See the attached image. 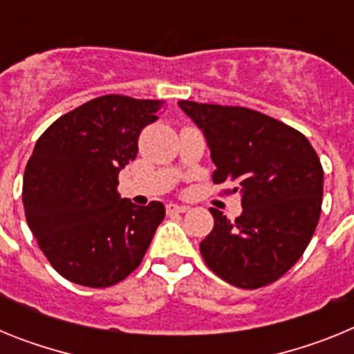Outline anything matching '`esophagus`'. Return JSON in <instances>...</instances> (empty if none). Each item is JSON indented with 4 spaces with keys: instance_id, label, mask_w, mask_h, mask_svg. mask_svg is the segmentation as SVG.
Returning a JSON list of instances; mask_svg holds the SVG:
<instances>
[{
    "instance_id": "obj_1",
    "label": "esophagus",
    "mask_w": 354,
    "mask_h": 354,
    "mask_svg": "<svg viewBox=\"0 0 354 354\" xmlns=\"http://www.w3.org/2000/svg\"><path fill=\"white\" fill-rule=\"evenodd\" d=\"M187 209H189L187 205H179V204H168L167 205L168 214H174V212H186Z\"/></svg>"
}]
</instances>
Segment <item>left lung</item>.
Returning <instances> with one entry per match:
<instances>
[{
    "instance_id": "8db88e82",
    "label": "left lung",
    "mask_w": 354,
    "mask_h": 354,
    "mask_svg": "<svg viewBox=\"0 0 354 354\" xmlns=\"http://www.w3.org/2000/svg\"><path fill=\"white\" fill-rule=\"evenodd\" d=\"M205 136L216 170L243 212L234 221L211 209L214 227L200 243L221 280L259 289L286 274L310 243L323 204V167L299 131L255 109L179 101Z\"/></svg>"
}]
</instances>
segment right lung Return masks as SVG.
<instances>
[{
	"instance_id": "obj_1",
	"label": "right lung",
	"mask_w": 354,
	"mask_h": 354,
	"mask_svg": "<svg viewBox=\"0 0 354 354\" xmlns=\"http://www.w3.org/2000/svg\"><path fill=\"white\" fill-rule=\"evenodd\" d=\"M162 109V101L102 95L53 122L37 140L24 170V214L44 255L71 282L115 286L142 262L165 205L120 198L118 174Z\"/></svg>"
}]
</instances>
